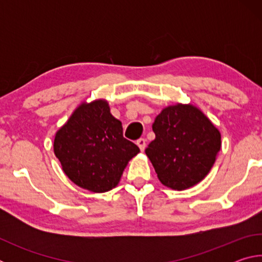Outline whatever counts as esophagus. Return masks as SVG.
Listing matches in <instances>:
<instances>
[{
  "mask_svg": "<svg viewBox=\"0 0 262 262\" xmlns=\"http://www.w3.org/2000/svg\"><path fill=\"white\" fill-rule=\"evenodd\" d=\"M136 144L139 145L141 151H143V150L145 149V145H147V141H145L144 139H139L136 141Z\"/></svg>",
  "mask_w": 262,
  "mask_h": 262,
  "instance_id": "esophagus-1",
  "label": "esophagus"
}]
</instances>
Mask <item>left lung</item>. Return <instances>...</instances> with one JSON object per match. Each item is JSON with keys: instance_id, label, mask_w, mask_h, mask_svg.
<instances>
[{"instance_id": "1", "label": "left lung", "mask_w": 262, "mask_h": 262, "mask_svg": "<svg viewBox=\"0 0 262 262\" xmlns=\"http://www.w3.org/2000/svg\"><path fill=\"white\" fill-rule=\"evenodd\" d=\"M156 139L145 154L161 183L184 190L205 178L221 149V133L193 105L167 106L152 125Z\"/></svg>"}]
</instances>
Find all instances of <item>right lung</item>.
Masks as SVG:
<instances>
[{
  "label": "right lung",
  "instance_id": "add662e5",
  "mask_svg": "<svg viewBox=\"0 0 262 262\" xmlns=\"http://www.w3.org/2000/svg\"><path fill=\"white\" fill-rule=\"evenodd\" d=\"M139 152V147L123 137L121 122L111 114L107 101L101 99L79 105L54 139V154L64 173L95 193L114 188Z\"/></svg>",
  "mask_w": 262,
  "mask_h": 262
}]
</instances>
